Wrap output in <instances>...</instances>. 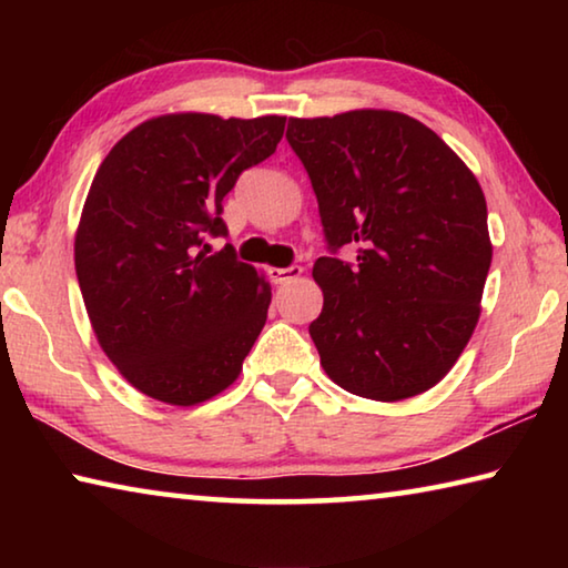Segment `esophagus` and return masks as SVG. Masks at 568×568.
<instances>
[{
	"mask_svg": "<svg viewBox=\"0 0 568 568\" xmlns=\"http://www.w3.org/2000/svg\"><path fill=\"white\" fill-rule=\"evenodd\" d=\"M303 267L301 265H291V267H271V277L273 283H291L295 277H301Z\"/></svg>",
	"mask_w": 568,
	"mask_h": 568,
	"instance_id": "34e87169",
	"label": "esophagus"
}]
</instances>
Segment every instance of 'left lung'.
<instances>
[{
  "mask_svg": "<svg viewBox=\"0 0 568 568\" xmlns=\"http://www.w3.org/2000/svg\"><path fill=\"white\" fill-rule=\"evenodd\" d=\"M287 142L311 178L331 255L313 277L311 338L333 383L403 400L454 368L478 323L491 267L486 197L426 124L390 110L291 118ZM355 244V264L334 253Z\"/></svg>",
  "mask_w": 568,
  "mask_h": 568,
  "instance_id": "left-lung-1",
  "label": "left lung"
}]
</instances>
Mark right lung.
Instances as JSON below:
<instances>
[{
	"mask_svg": "<svg viewBox=\"0 0 568 568\" xmlns=\"http://www.w3.org/2000/svg\"><path fill=\"white\" fill-rule=\"evenodd\" d=\"M285 118L162 114L110 150L74 235V267L92 331L145 396L195 406L233 386L261 335L271 285L227 235L223 197L271 158Z\"/></svg>",
	"mask_w": 568,
	"mask_h": 568,
	"instance_id": "obj_1",
	"label": "right lung"
}]
</instances>
